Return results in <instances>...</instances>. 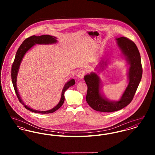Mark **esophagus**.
I'll return each mask as SVG.
<instances>
[{
	"label": "esophagus",
	"mask_w": 155,
	"mask_h": 155,
	"mask_svg": "<svg viewBox=\"0 0 155 155\" xmlns=\"http://www.w3.org/2000/svg\"><path fill=\"white\" fill-rule=\"evenodd\" d=\"M84 74H85L84 71L83 70H81V71H80L78 72V73L77 74V77H78L80 79H82L83 77H84Z\"/></svg>",
	"instance_id": "obj_1"
}]
</instances>
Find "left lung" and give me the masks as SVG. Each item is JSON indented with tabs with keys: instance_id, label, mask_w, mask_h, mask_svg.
Instances as JSON below:
<instances>
[{
	"instance_id": "left-lung-1",
	"label": "left lung",
	"mask_w": 155,
	"mask_h": 155,
	"mask_svg": "<svg viewBox=\"0 0 155 155\" xmlns=\"http://www.w3.org/2000/svg\"><path fill=\"white\" fill-rule=\"evenodd\" d=\"M116 40L128 66V84L121 98L118 101H113L104 95L102 91V81L99 75L93 72L85 75L84 80L88 87L86 101L93 109L97 111L113 112L125 107L132 101L142 78L141 59L136 45L125 37L117 38ZM109 61H101L96 67L97 72L99 73L105 69Z\"/></svg>"
}]
</instances>
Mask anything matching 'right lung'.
<instances>
[{
	"label": "right lung",
	"instance_id": "obj_1",
	"mask_svg": "<svg viewBox=\"0 0 155 155\" xmlns=\"http://www.w3.org/2000/svg\"><path fill=\"white\" fill-rule=\"evenodd\" d=\"M57 38L55 37H53L49 35H43L41 36H31L24 41L22 44L20 45L19 48L18 49L15 56V60L13 63L12 67V81L13 82V85L15 88V94L17 96L19 100V101L22 103L24 106V107L28 109V110L34 112V113H42V114H48V113H52L54 112L55 111L58 110L59 108L63 105V104L64 102V92H66L67 89L69 88L70 87L74 85L75 84V80L74 79H71L68 81H67L65 84L63 90L61 91V97L60 100L59 101L58 104L52 109L46 111H39L37 110H34L32 108L26 105L24 103L23 101L20 96V95L18 92V89L17 87V75L19 71V68L20 66L21 63L22 61V59L24 57L25 53L28 52L30 49H31L35 45H49L54 44L58 42Z\"/></svg>",
	"mask_w": 155,
	"mask_h": 155
}]
</instances>
